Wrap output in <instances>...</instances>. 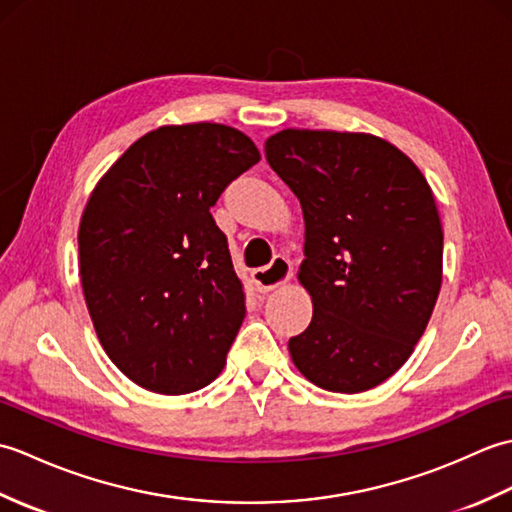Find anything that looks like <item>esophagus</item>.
Instances as JSON below:
<instances>
[{"instance_id":"1","label":"esophagus","mask_w":512,"mask_h":512,"mask_svg":"<svg viewBox=\"0 0 512 512\" xmlns=\"http://www.w3.org/2000/svg\"><path fill=\"white\" fill-rule=\"evenodd\" d=\"M250 277H253V284L259 292H270V290L288 284L290 277H292V266H290L286 257L277 255L273 259V264L266 266V268L253 270V275H250Z\"/></svg>"}]
</instances>
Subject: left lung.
Masks as SVG:
<instances>
[{
	"label": "left lung",
	"instance_id": "8db88e82",
	"mask_svg": "<svg viewBox=\"0 0 512 512\" xmlns=\"http://www.w3.org/2000/svg\"><path fill=\"white\" fill-rule=\"evenodd\" d=\"M266 160L306 222L299 284L312 321L292 336L310 383L361 394L407 363L442 286V224L427 178L385 138L281 129Z\"/></svg>",
	"mask_w": 512,
	"mask_h": 512
}]
</instances>
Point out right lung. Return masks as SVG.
<instances>
[{
  "label": "right lung",
  "mask_w": 512,
  "mask_h": 512,
  "mask_svg": "<svg viewBox=\"0 0 512 512\" xmlns=\"http://www.w3.org/2000/svg\"><path fill=\"white\" fill-rule=\"evenodd\" d=\"M259 158L235 127L162 125L96 182L79 224L83 297L138 387L180 396L224 369L246 295L211 206Z\"/></svg>",
  "instance_id": "right-lung-1"
}]
</instances>
